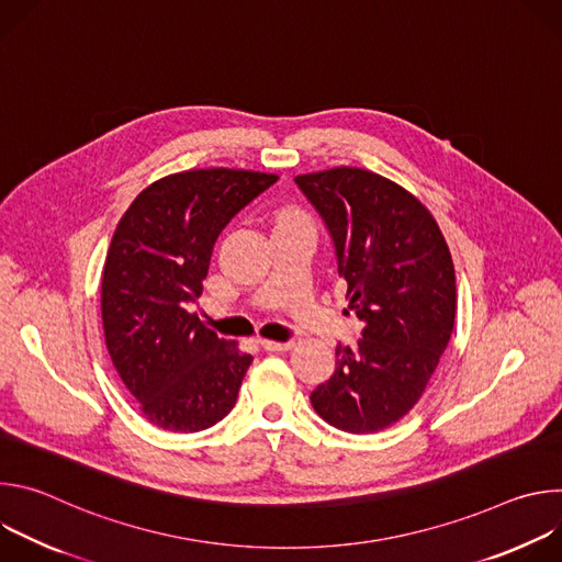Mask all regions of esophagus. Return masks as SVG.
I'll return each mask as SVG.
<instances>
[{"label":"esophagus","instance_id":"esophagus-1","mask_svg":"<svg viewBox=\"0 0 562 562\" xmlns=\"http://www.w3.org/2000/svg\"><path fill=\"white\" fill-rule=\"evenodd\" d=\"M260 345H262V349L265 351H289L291 347H293V342L291 340H286V342H276V340H260Z\"/></svg>","mask_w":562,"mask_h":562}]
</instances>
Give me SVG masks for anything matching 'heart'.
I'll list each match as a JSON object with an SVG mask.
<instances>
[{
  "instance_id": "obj_1",
  "label": "heart",
  "mask_w": 562,
  "mask_h": 562,
  "mask_svg": "<svg viewBox=\"0 0 562 562\" xmlns=\"http://www.w3.org/2000/svg\"><path fill=\"white\" fill-rule=\"evenodd\" d=\"M297 222H308V217H306L300 209H284V211L278 213L276 226H282V224H297Z\"/></svg>"
}]
</instances>
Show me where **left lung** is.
<instances>
[{
  "label": "left lung",
  "mask_w": 562,
  "mask_h": 562,
  "mask_svg": "<svg viewBox=\"0 0 562 562\" xmlns=\"http://www.w3.org/2000/svg\"><path fill=\"white\" fill-rule=\"evenodd\" d=\"M325 220L347 282L358 345L311 393L317 416L349 434L391 427L418 403L456 317V271L434 215L400 184L356 167L297 176Z\"/></svg>",
  "instance_id": "left-lung-1"
}]
</instances>
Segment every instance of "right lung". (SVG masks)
Masks as SVG:
<instances>
[{"label":"right lung","mask_w":562,"mask_h":562,"mask_svg":"<svg viewBox=\"0 0 562 562\" xmlns=\"http://www.w3.org/2000/svg\"><path fill=\"white\" fill-rule=\"evenodd\" d=\"M243 169H193L146 187L122 215L104 262L102 323L115 371L148 423L193 434L235 405L254 362L187 306L202 293L231 217L276 184Z\"/></svg>","instance_id":"right-lung-1"}]
</instances>
